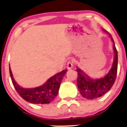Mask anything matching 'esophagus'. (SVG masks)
I'll use <instances>...</instances> for the list:
<instances>
[{
  "instance_id": "1",
  "label": "esophagus",
  "mask_w": 127,
  "mask_h": 127,
  "mask_svg": "<svg viewBox=\"0 0 127 127\" xmlns=\"http://www.w3.org/2000/svg\"><path fill=\"white\" fill-rule=\"evenodd\" d=\"M74 65V62L73 60H69L67 62V67L68 69H71L73 67Z\"/></svg>"
}]
</instances>
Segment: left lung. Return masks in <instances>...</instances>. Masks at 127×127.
I'll use <instances>...</instances> for the list:
<instances>
[{
    "label": "left lung",
    "mask_w": 127,
    "mask_h": 127,
    "mask_svg": "<svg viewBox=\"0 0 127 127\" xmlns=\"http://www.w3.org/2000/svg\"><path fill=\"white\" fill-rule=\"evenodd\" d=\"M104 31L108 33L105 30ZM109 35L113 42L115 55L112 68L105 76L100 79H93L77 67L76 71L78 73L77 85L79 90L82 97L88 100L98 98L104 95L110 90L116 79L118 69V52L111 34Z\"/></svg>",
    "instance_id": "8db88e82"
}]
</instances>
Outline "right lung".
<instances>
[{
	"instance_id": "1",
	"label": "right lung",
	"mask_w": 127,
	"mask_h": 127,
	"mask_svg": "<svg viewBox=\"0 0 127 127\" xmlns=\"http://www.w3.org/2000/svg\"><path fill=\"white\" fill-rule=\"evenodd\" d=\"M67 71L65 69L54 75L40 87L24 88L15 82L9 67L10 76L16 91L24 100L33 104H48L53 101L58 94L61 82Z\"/></svg>"
}]
</instances>
